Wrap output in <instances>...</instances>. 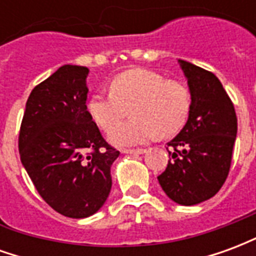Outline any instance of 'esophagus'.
Instances as JSON below:
<instances>
[{
	"label": "esophagus",
	"mask_w": 256,
	"mask_h": 256,
	"mask_svg": "<svg viewBox=\"0 0 256 256\" xmlns=\"http://www.w3.org/2000/svg\"><path fill=\"white\" fill-rule=\"evenodd\" d=\"M123 154H130V155H142L146 150H123Z\"/></svg>",
	"instance_id": "1"
}]
</instances>
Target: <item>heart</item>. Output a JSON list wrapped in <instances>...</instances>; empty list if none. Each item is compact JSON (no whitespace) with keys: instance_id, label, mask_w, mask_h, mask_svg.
Masks as SVG:
<instances>
[{"instance_id":"heart-1","label":"heart","mask_w":256,"mask_h":256,"mask_svg":"<svg viewBox=\"0 0 256 256\" xmlns=\"http://www.w3.org/2000/svg\"><path fill=\"white\" fill-rule=\"evenodd\" d=\"M110 93H96L88 101V112L101 128L108 130L126 116L128 106L134 118L110 130L108 140L118 146L144 144L172 137L188 120L192 94L185 84L166 79L148 68H132L111 80Z\"/></svg>"}]
</instances>
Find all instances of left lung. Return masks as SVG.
I'll list each match as a JSON object with an SVG mask.
<instances>
[{
	"label": "left lung",
	"mask_w": 256,
	"mask_h": 256,
	"mask_svg": "<svg viewBox=\"0 0 256 256\" xmlns=\"http://www.w3.org/2000/svg\"><path fill=\"white\" fill-rule=\"evenodd\" d=\"M192 94L182 130L167 144L170 160L158 177L172 202L193 206L222 188L230 170L237 116L233 102L214 74L178 60Z\"/></svg>",
	"instance_id": "left-lung-1"
}]
</instances>
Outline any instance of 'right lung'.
<instances>
[{"mask_svg":"<svg viewBox=\"0 0 256 256\" xmlns=\"http://www.w3.org/2000/svg\"><path fill=\"white\" fill-rule=\"evenodd\" d=\"M88 74L89 68L66 64L36 84L19 134L20 160L41 198L76 220L106 203L119 156L88 112Z\"/></svg>","mask_w":256,"mask_h":256,"instance_id":"add662e5","label":"right lung"}]
</instances>
